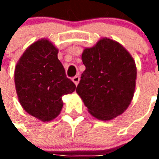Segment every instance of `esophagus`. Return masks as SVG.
<instances>
[{"label":"esophagus","instance_id":"1","mask_svg":"<svg viewBox=\"0 0 159 159\" xmlns=\"http://www.w3.org/2000/svg\"><path fill=\"white\" fill-rule=\"evenodd\" d=\"M79 81H80V76H74V77L72 78V82L75 83L76 85H77V84L79 83Z\"/></svg>","mask_w":159,"mask_h":159}]
</instances>
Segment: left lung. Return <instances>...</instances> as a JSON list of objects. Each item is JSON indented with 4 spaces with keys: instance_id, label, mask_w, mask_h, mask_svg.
<instances>
[{
    "instance_id": "obj_1",
    "label": "left lung",
    "mask_w": 159,
    "mask_h": 159,
    "mask_svg": "<svg viewBox=\"0 0 159 159\" xmlns=\"http://www.w3.org/2000/svg\"><path fill=\"white\" fill-rule=\"evenodd\" d=\"M82 59L86 70L76 91L89 112L101 121L123 114L136 85V65L131 54L119 42L104 37L85 48Z\"/></svg>"
}]
</instances>
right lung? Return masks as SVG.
<instances>
[{
	"mask_svg": "<svg viewBox=\"0 0 159 159\" xmlns=\"http://www.w3.org/2000/svg\"><path fill=\"white\" fill-rule=\"evenodd\" d=\"M58 52L48 39L37 40L25 49L14 70L19 103L27 113L42 122L58 117L64 105L62 96L76 89L66 77Z\"/></svg>",
	"mask_w": 159,
	"mask_h": 159,
	"instance_id": "right-lung-1",
	"label": "right lung"
}]
</instances>
